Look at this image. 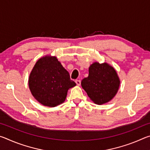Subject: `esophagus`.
<instances>
[{"label": "esophagus", "instance_id": "esophagus-1", "mask_svg": "<svg viewBox=\"0 0 150 150\" xmlns=\"http://www.w3.org/2000/svg\"><path fill=\"white\" fill-rule=\"evenodd\" d=\"M75 83L77 85H81V80H79V79L75 80Z\"/></svg>", "mask_w": 150, "mask_h": 150}]
</instances>
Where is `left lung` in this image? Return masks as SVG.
Masks as SVG:
<instances>
[{
    "label": "left lung",
    "instance_id": "8db88e82",
    "mask_svg": "<svg viewBox=\"0 0 150 150\" xmlns=\"http://www.w3.org/2000/svg\"><path fill=\"white\" fill-rule=\"evenodd\" d=\"M120 80L115 69L106 63H93L88 76L81 81V86L94 103L103 105L116 95Z\"/></svg>",
    "mask_w": 150,
    "mask_h": 150
}]
</instances>
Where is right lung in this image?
Here are the masks:
<instances>
[{
  "label": "right lung",
  "mask_w": 150,
  "mask_h": 150,
  "mask_svg": "<svg viewBox=\"0 0 150 150\" xmlns=\"http://www.w3.org/2000/svg\"><path fill=\"white\" fill-rule=\"evenodd\" d=\"M30 91L42 105L54 107L63 103L67 91L76 85L55 57H42L35 63L28 81Z\"/></svg>",
  "instance_id": "right-lung-1"
}]
</instances>
